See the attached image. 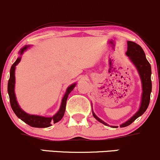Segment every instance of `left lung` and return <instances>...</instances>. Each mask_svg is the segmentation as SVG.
Instances as JSON below:
<instances>
[{
	"mask_svg": "<svg viewBox=\"0 0 160 160\" xmlns=\"http://www.w3.org/2000/svg\"><path fill=\"white\" fill-rule=\"evenodd\" d=\"M128 50L125 52V55L128 57L129 60L132 62V64L135 66L137 70L138 73L140 77L142 82V93L141 103L139 106V110H137L133 116H131L129 119L120 125L121 128H125L130 125L132 122H133L138 117L142 115L147 110L149 105L150 97H151V92L152 90V83H151V67L150 63L148 62L145 57V54L142 48L139 44H136L133 41H128ZM92 116L95 119L101 123L104 124L106 126H110L111 128H116L118 126L109 125L108 124L104 122L103 120L98 117L92 111Z\"/></svg>",
	"mask_w": 160,
	"mask_h": 160,
	"instance_id": "left-lung-1",
	"label": "left lung"
}]
</instances>
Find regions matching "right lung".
<instances>
[{
  "label": "right lung",
  "instance_id": "1",
  "mask_svg": "<svg viewBox=\"0 0 160 160\" xmlns=\"http://www.w3.org/2000/svg\"><path fill=\"white\" fill-rule=\"evenodd\" d=\"M30 46H27L26 45L21 49L20 50L19 54L20 56L18 57L17 60L15 61V63L12 65L10 69V76H9V79L8 82V88L7 91L8 94L9 96V101H10L11 108L14 113H15L19 119H21L23 122L27 123V125H30L31 127L33 128H48L52 125V123H56L60 121L62 119L63 116L64 115L65 109H66V102L68 100L69 94L70 93L71 91L74 89L76 85V83L72 84L67 88L65 94L63 96L62 103H61V106L58 112L55 114L52 117H45V116H38V115H32V114H29L26 113L24 110H22L20 107V105L18 103V101L16 99V96H15V68L19 62L21 60V56L23 54L27 49Z\"/></svg>",
  "mask_w": 160,
  "mask_h": 160
}]
</instances>
